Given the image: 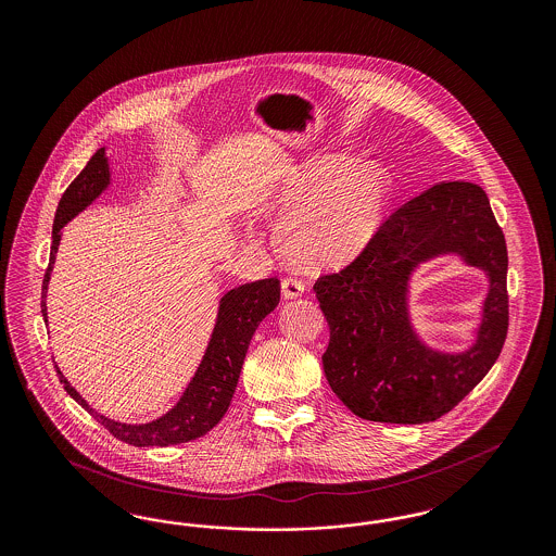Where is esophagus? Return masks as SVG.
<instances>
[{"mask_svg": "<svg viewBox=\"0 0 556 556\" xmlns=\"http://www.w3.org/2000/svg\"><path fill=\"white\" fill-rule=\"evenodd\" d=\"M304 293V283L295 277H288L281 281V295L286 300H293V298H300Z\"/></svg>", "mask_w": 556, "mask_h": 556, "instance_id": "esophagus-1", "label": "esophagus"}]
</instances>
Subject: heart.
<instances>
[{
    "instance_id": "heart-1",
    "label": "heart",
    "mask_w": 556,
    "mask_h": 556,
    "mask_svg": "<svg viewBox=\"0 0 556 556\" xmlns=\"http://www.w3.org/2000/svg\"><path fill=\"white\" fill-rule=\"evenodd\" d=\"M392 189L383 166L344 154L295 166L266 195V211L279 220V252L318 270L354 263L379 236Z\"/></svg>"
}]
</instances>
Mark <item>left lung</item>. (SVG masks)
<instances>
[{
    "instance_id": "obj_1",
    "label": "left lung",
    "mask_w": 556,
    "mask_h": 556,
    "mask_svg": "<svg viewBox=\"0 0 556 556\" xmlns=\"http://www.w3.org/2000/svg\"><path fill=\"white\" fill-rule=\"evenodd\" d=\"M440 257L477 267L489 283L472 342L458 351L429 345L409 308L412 279ZM506 270V241L481 187L442 181L406 202L361 258L315 283L333 394L367 421L429 424L446 415L501 356Z\"/></svg>"
}]
</instances>
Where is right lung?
Masks as SVG:
<instances>
[{
	"label": "right lung",
	"mask_w": 556,
	"mask_h": 556,
	"mask_svg": "<svg viewBox=\"0 0 556 556\" xmlns=\"http://www.w3.org/2000/svg\"><path fill=\"white\" fill-rule=\"evenodd\" d=\"M112 184V170L106 159V148H100L87 166L79 173V177L68 186L64 195L60 198L52 229V252H50V266L43 277L41 288V315L48 323V288L52 279L53 263L58 254V245L62 239V227L71 223L79 212L91 206L108 187ZM279 304V281L277 279H263L254 283L239 286L229 290L220 300L216 308V318L212 327L211 338L202 361L193 377L177 400L173 408H168L162 417L148 421V424H123L114 421L106 415L98 413L89 402L80 396L79 392L71 386V381L58 369L60 383L68 396L77 400L80 406L98 421L104 425L108 431L131 444L137 448L150 446H173L195 440L208 433L214 425L223 419L227 413L233 392L238 388L239 372L243 367V358L248 352L250 340L261 325V320L275 311Z\"/></svg>",
	"instance_id": "add662e5"
}]
</instances>
